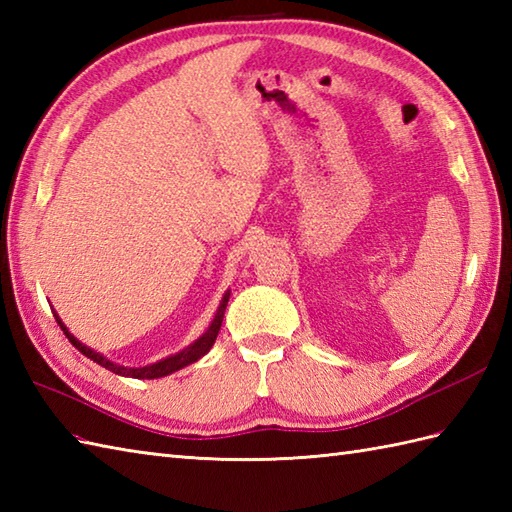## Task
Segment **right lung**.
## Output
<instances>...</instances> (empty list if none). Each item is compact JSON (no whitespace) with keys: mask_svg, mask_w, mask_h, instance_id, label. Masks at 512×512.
<instances>
[{"mask_svg":"<svg viewBox=\"0 0 512 512\" xmlns=\"http://www.w3.org/2000/svg\"><path fill=\"white\" fill-rule=\"evenodd\" d=\"M228 297H231V292H226V295L222 297L220 308H217V312H215V319L211 321L209 330H206L198 341H195V343L189 345V347H184L182 352L165 358V361L154 363V365H147V367H123V365H116V363H112V361H107V358H105L103 354L94 352V350H90V347H85L83 343L76 341L74 336L68 332V328H65V325L61 323V319L57 317V314H54V312H52V314H54V319H57V323L61 325L63 334L68 336V341H70L83 356H88L90 361L99 363L101 367L110 369V372H114V374H118V376H129V378H160V376H169V374H173V372H178V369L195 363V361H198V358H202L206 352L211 350L215 339H217V332H220V328H222V319H224V310H226Z\"/></svg>","mask_w":512,"mask_h":512,"instance_id":"obj_1","label":"right lung"}]
</instances>
